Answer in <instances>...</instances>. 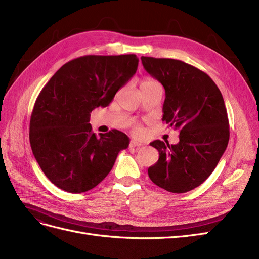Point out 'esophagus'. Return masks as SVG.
I'll return each mask as SVG.
<instances>
[{
    "label": "esophagus",
    "instance_id": "34e87169",
    "mask_svg": "<svg viewBox=\"0 0 259 259\" xmlns=\"http://www.w3.org/2000/svg\"><path fill=\"white\" fill-rule=\"evenodd\" d=\"M144 144L143 143H138L136 140H131L130 142V147L131 148H135V147H142Z\"/></svg>",
    "mask_w": 259,
    "mask_h": 259
}]
</instances>
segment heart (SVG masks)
Here are the masks:
<instances>
[{
  "label": "heart",
  "mask_w": 259,
  "mask_h": 259,
  "mask_svg": "<svg viewBox=\"0 0 259 259\" xmlns=\"http://www.w3.org/2000/svg\"><path fill=\"white\" fill-rule=\"evenodd\" d=\"M159 83L156 82L154 79H152V77H145V79L142 81V83H140V90L142 89H148V88H151V86H154V85H158ZM142 132V130H140L139 127H135V133H140Z\"/></svg>",
  "instance_id": "1"
}]
</instances>
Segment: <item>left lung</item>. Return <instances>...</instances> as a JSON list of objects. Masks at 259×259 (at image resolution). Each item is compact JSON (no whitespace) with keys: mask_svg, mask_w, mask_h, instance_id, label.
<instances>
[{"mask_svg":"<svg viewBox=\"0 0 259 259\" xmlns=\"http://www.w3.org/2000/svg\"><path fill=\"white\" fill-rule=\"evenodd\" d=\"M142 62L165 90L162 121L179 131L176 145L150 143L160 156L148 175L166 191H190L213 173L228 145L223 95L205 72L182 60L143 56Z\"/></svg>","mask_w":259,"mask_h":259,"instance_id":"left-lung-1","label":"left lung"}]
</instances>
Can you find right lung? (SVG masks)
I'll list each match as a JSON object with an SVG mask.
<instances>
[{"mask_svg":"<svg viewBox=\"0 0 259 259\" xmlns=\"http://www.w3.org/2000/svg\"><path fill=\"white\" fill-rule=\"evenodd\" d=\"M137 67L134 54L88 55L68 61L38 94L30 120V145L55 186L81 193L110 173L130 138L117 130L97 137L90 124L91 112L110 104Z\"/></svg>","mask_w":259,"mask_h":259,"instance_id":"1","label":"right lung"}]
</instances>
